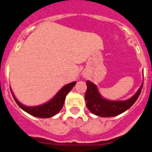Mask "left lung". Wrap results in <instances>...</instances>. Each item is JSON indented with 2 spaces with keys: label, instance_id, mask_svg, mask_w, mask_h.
<instances>
[{
  "label": "left lung",
  "instance_id": "1",
  "mask_svg": "<svg viewBox=\"0 0 152 152\" xmlns=\"http://www.w3.org/2000/svg\"><path fill=\"white\" fill-rule=\"evenodd\" d=\"M85 101L88 110L93 114L101 117H113L120 115L129 109L137 101L141 93L143 83L137 93L132 98L125 101H110L101 96L96 85L87 81Z\"/></svg>",
  "mask_w": 152,
  "mask_h": 152
}]
</instances>
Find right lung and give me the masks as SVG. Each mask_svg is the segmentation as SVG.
<instances>
[{
	"label": "right lung",
	"mask_w": 152,
	"mask_h": 152,
	"mask_svg": "<svg viewBox=\"0 0 152 152\" xmlns=\"http://www.w3.org/2000/svg\"><path fill=\"white\" fill-rule=\"evenodd\" d=\"M76 83V82H73L64 86L51 100L49 101L47 103L44 104L36 106V107H26V106L23 105L14 96L11 88L10 90L15 102L18 104V105L22 110L28 113V114L35 116V117L47 118L53 117L62 110L67 94L72 90V88L74 87Z\"/></svg>",
	"instance_id": "right-lung-1"
}]
</instances>
